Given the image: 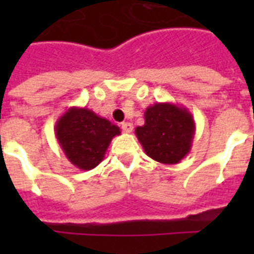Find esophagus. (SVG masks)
Here are the masks:
<instances>
[{
  "instance_id": "1",
  "label": "esophagus",
  "mask_w": 254,
  "mask_h": 254,
  "mask_svg": "<svg viewBox=\"0 0 254 254\" xmlns=\"http://www.w3.org/2000/svg\"><path fill=\"white\" fill-rule=\"evenodd\" d=\"M121 129H123L125 133H130L133 130V124L131 123H123L121 124Z\"/></svg>"
}]
</instances>
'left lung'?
<instances>
[{
    "mask_svg": "<svg viewBox=\"0 0 254 254\" xmlns=\"http://www.w3.org/2000/svg\"><path fill=\"white\" fill-rule=\"evenodd\" d=\"M135 135L150 158L165 165L179 163L189 154L195 121L189 109L173 103H155L145 111V124Z\"/></svg>",
    "mask_w": 254,
    "mask_h": 254,
    "instance_id": "left-lung-1",
    "label": "left lung"
}]
</instances>
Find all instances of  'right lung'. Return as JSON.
<instances>
[{
  "label": "right lung",
  "instance_id": "add662e5",
  "mask_svg": "<svg viewBox=\"0 0 254 254\" xmlns=\"http://www.w3.org/2000/svg\"><path fill=\"white\" fill-rule=\"evenodd\" d=\"M117 125L88 108L71 107L55 124V137L69 162L80 170L95 169L105 157Z\"/></svg>",
  "mask_w": 254,
  "mask_h": 254
}]
</instances>
